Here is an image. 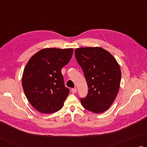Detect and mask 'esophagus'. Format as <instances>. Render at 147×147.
Returning a JSON list of instances; mask_svg holds the SVG:
<instances>
[{"mask_svg": "<svg viewBox=\"0 0 147 147\" xmlns=\"http://www.w3.org/2000/svg\"><path fill=\"white\" fill-rule=\"evenodd\" d=\"M76 91H77L76 88H73V89H71V92H73V93H74H74H76Z\"/></svg>", "mask_w": 147, "mask_h": 147, "instance_id": "1", "label": "esophagus"}]
</instances>
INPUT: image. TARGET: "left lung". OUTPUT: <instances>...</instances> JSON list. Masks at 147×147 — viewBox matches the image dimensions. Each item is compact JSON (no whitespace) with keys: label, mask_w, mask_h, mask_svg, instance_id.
Returning <instances> with one entry per match:
<instances>
[{"label":"left lung","mask_w":147,"mask_h":147,"mask_svg":"<svg viewBox=\"0 0 147 147\" xmlns=\"http://www.w3.org/2000/svg\"><path fill=\"white\" fill-rule=\"evenodd\" d=\"M74 53L89 88L87 96L81 98L82 105L92 113H103L118 94L121 77L118 63L100 47L77 48Z\"/></svg>","instance_id":"obj_1"}]
</instances>
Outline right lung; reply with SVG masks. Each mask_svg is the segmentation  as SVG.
<instances>
[{"instance_id":"1","label":"right lung","mask_w":147,"mask_h":147,"mask_svg":"<svg viewBox=\"0 0 147 147\" xmlns=\"http://www.w3.org/2000/svg\"><path fill=\"white\" fill-rule=\"evenodd\" d=\"M73 49L45 48L32 57L24 70L22 87L29 103L44 114L61 109L69 93L61 70L72 58Z\"/></svg>"}]
</instances>
